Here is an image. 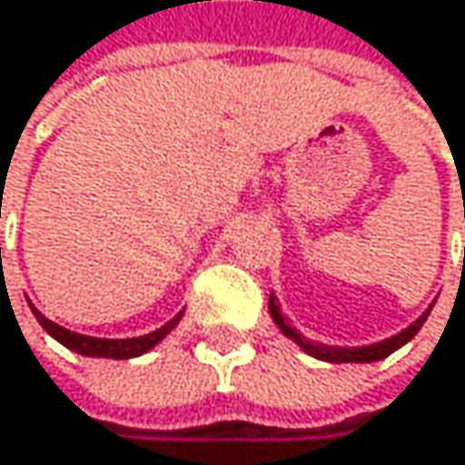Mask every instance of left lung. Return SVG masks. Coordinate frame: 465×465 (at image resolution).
<instances>
[{
	"label": "left lung",
	"instance_id": "obj_1",
	"mask_svg": "<svg viewBox=\"0 0 465 465\" xmlns=\"http://www.w3.org/2000/svg\"><path fill=\"white\" fill-rule=\"evenodd\" d=\"M433 305H436V302H430V305L425 308V313H422L417 322H411L406 330H401L398 335L384 338V341H379V343H371V346H330V343H319V341L305 338V335L292 324V319L281 311V302L275 300V294H270V316H272V322L278 324V330H281L289 341H294L305 354H311V357H316V360H324V362H379V360L390 357L392 351H398L401 346H406V343L422 330V324H425V319L430 316Z\"/></svg>",
	"mask_w": 465,
	"mask_h": 465
}]
</instances>
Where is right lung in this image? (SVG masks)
<instances>
[{
    "instance_id": "right-lung-1",
    "label": "right lung",
    "mask_w": 465,
    "mask_h": 465,
    "mask_svg": "<svg viewBox=\"0 0 465 465\" xmlns=\"http://www.w3.org/2000/svg\"><path fill=\"white\" fill-rule=\"evenodd\" d=\"M29 308H32L35 319L40 322V327H43L54 341H59L64 349H70V351H75V354H84V357H105V360H133V357H141V354L152 351V349H154L176 324H179V319H182V311H179V313H176L171 322H165L160 330H154V332H149V335H138V338H92V335L70 332L67 327L54 324V322L45 319L32 302H29Z\"/></svg>"
}]
</instances>
